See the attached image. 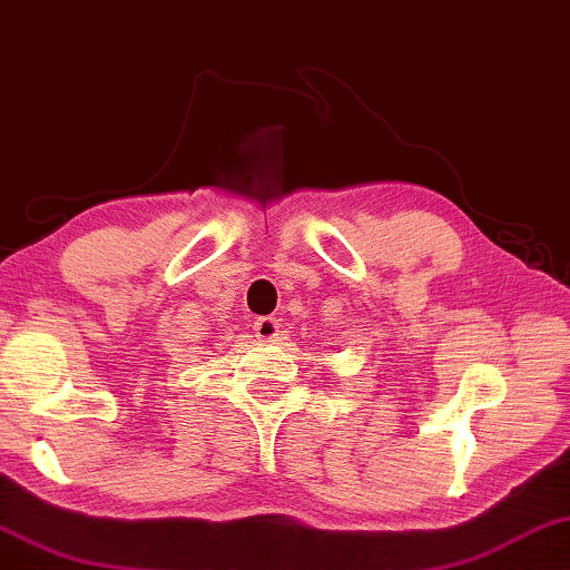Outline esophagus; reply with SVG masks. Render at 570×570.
I'll list each match as a JSON object with an SVG mask.
<instances>
[{
	"mask_svg": "<svg viewBox=\"0 0 570 570\" xmlns=\"http://www.w3.org/2000/svg\"><path fill=\"white\" fill-rule=\"evenodd\" d=\"M282 327H284V322L278 320V317H274V314H271V317H258L256 322H253L256 337H261V340L278 337V335H282Z\"/></svg>",
	"mask_w": 570,
	"mask_h": 570,
	"instance_id": "esophagus-1",
	"label": "esophagus"
}]
</instances>
